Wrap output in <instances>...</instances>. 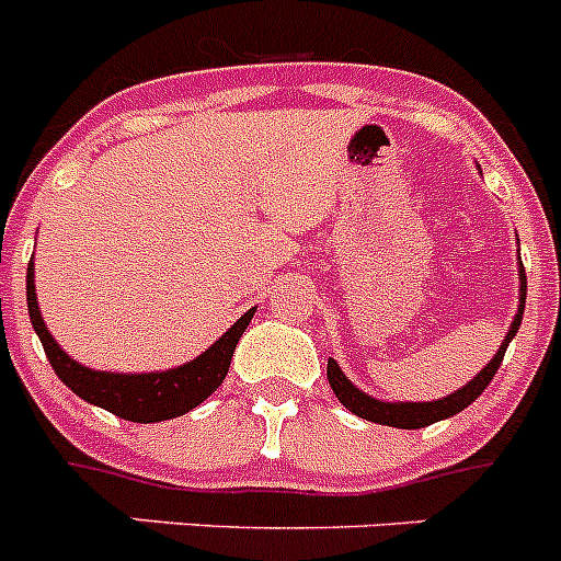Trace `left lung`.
<instances>
[{"instance_id":"obj_1","label":"left lung","mask_w":561,"mask_h":561,"mask_svg":"<svg viewBox=\"0 0 561 561\" xmlns=\"http://www.w3.org/2000/svg\"><path fill=\"white\" fill-rule=\"evenodd\" d=\"M525 289H528V277H525V266H523V261H519V309L512 320V329H508V334H505L503 345L497 348L494 359L489 362V365H485V368L480 370V374L474 376L469 385H463L460 390H455V393L447 396V399L379 401V399H374V396L362 393L359 388H354V385L348 381V376L342 374L340 365H336V362L329 356V370H325V374H329L331 390H334L336 399H340L342 404L351 410V413L359 415V419L374 421V424H388V427H399V430H421V427H427V424H435V421L449 419V415L460 413V410L469 408V404H472V401L478 399L485 388H489V381H492L494 374H497L500 362H503V356H505V348H508V342L514 340V334L519 331V323H523Z\"/></svg>"}]
</instances>
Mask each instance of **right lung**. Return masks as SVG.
<instances>
[{"instance_id":"add662e5","label":"right lung","mask_w":561,"mask_h":561,"mask_svg":"<svg viewBox=\"0 0 561 561\" xmlns=\"http://www.w3.org/2000/svg\"><path fill=\"white\" fill-rule=\"evenodd\" d=\"M27 314L38 340H42L49 365L72 393L126 421L153 424V421L185 415L187 410L199 408L207 396L216 393V388L225 381L227 370H230L232 351H236L238 340L250 325L255 309L241 314V320H236L232 329L213 342L205 354L185 362L180 368L160 370V374H106V370L83 368L81 362L64 354L61 345L53 340V334L44 325L42 311H38L33 261L27 264Z\"/></svg>"}]
</instances>
